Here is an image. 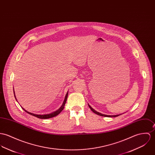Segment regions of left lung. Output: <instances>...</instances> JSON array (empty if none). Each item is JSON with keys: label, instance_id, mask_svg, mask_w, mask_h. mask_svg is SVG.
<instances>
[{"label": "left lung", "instance_id": "1", "mask_svg": "<svg viewBox=\"0 0 155 155\" xmlns=\"http://www.w3.org/2000/svg\"><path fill=\"white\" fill-rule=\"evenodd\" d=\"M88 106L89 107V108H90V109L92 110V111H93L95 114H97V115H100V116H102V117H118V116H119V115H121V114H119V115H108L102 114H101V113L97 112V111H95V110H94L89 104H88Z\"/></svg>", "mask_w": 155, "mask_h": 155}]
</instances>
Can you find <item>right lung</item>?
<instances>
[{
	"mask_svg": "<svg viewBox=\"0 0 155 155\" xmlns=\"http://www.w3.org/2000/svg\"><path fill=\"white\" fill-rule=\"evenodd\" d=\"M14 93L15 98L16 99V100L17 101V99L16 98V97H15V95L14 91ZM68 97V92H67V94H66V95L65 98H64V101H63V103L62 105L61 106V107H60L58 110H57V111H56L55 112H53V113H51V114H44V115H38V114H33V113L28 112L27 111H26L24 108H23L22 107V109H23L25 112H27V113L29 114H30V115H33V116H34V117H37V118H41V119H47V118H52V117H56V115H57L58 114H59L60 113H61V112L63 111V110L64 109V105H65V104H66V102Z\"/></svg>",
	"mask_w": 155,
	"mask_h": 155,
	"instance_id": "1",
	"label": "right lung"
}]
</instances>
